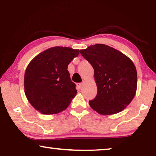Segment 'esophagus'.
I'll return each mask as SVG.
<instances>
[{
  "mask_svg": "<svg viewBox=\"0 0 156 156\" xmlns=\"http://www.w3.org/2000/svg\"><path fill=\"white\" fill-rule=\"evenodd\" d=\"M82 86H83V83H78V84H77V87H78V88L79 89H81Z\"/></svg>",
  "mask_w": 156,
  "mask_h": 156,
  "instance_id": "obj_1",
  "label": "esophagus"
}]
</instances>
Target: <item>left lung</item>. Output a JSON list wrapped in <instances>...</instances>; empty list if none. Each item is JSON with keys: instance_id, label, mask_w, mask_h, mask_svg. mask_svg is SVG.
I'll use <instances>...</instances> for the list:
<instances>
[{"instance_id": "1", "label": "left lung", "mask_w": 156, "mask_h": 156, "mask_svg": "<svg viewBox=\"0 0 156 156\" xmlns=\"http://www.w3.org/2000/svg\"><path fill=\"white\" fill-rule=\"evenodd\" d=\"M80 51L94 69L98 92L89 102L91 109L103 115L122 112L136 93L138 77L133 62L123 53L104 44Z\"/></svg>"}]
</instances>
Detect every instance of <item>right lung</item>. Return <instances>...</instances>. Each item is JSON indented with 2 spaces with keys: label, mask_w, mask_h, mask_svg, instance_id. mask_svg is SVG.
Returning <instances> with one entry per match:
<instances>
[{
  "label": "right lung",
  "mask_w": 156,
  "mask_h": 156,
  "mask_svg": "<svg viewBox=\"0 0 156 156\" xmlns=\"http://www.w3.org/2000/svg\"><path fill=\"white\" fill-rule=\"evenodd\" d=\"M79 49L54 47L31 60L24 77L25 94L34 108L43 114L65 110L77 94L67 68Z\"/></svg>",
  "instance_id": "obj_1"
}]
</instances>
